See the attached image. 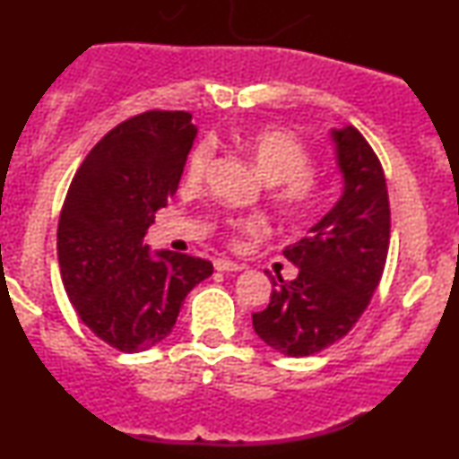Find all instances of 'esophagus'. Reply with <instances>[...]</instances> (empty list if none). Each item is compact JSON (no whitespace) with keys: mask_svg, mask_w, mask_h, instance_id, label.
I'll use <instances>...</instances> for the list:
<instances>
[{"mask_svg":"<svg viewBox=\"0 0 459 459\" xmlns=\"http://www.w3.org/2000/svg\"><path fill=\"white\" fill-rule=\"evenodd\" d=\"M215 270L218 272H241L244 270V265H239V263L235 261H229V259H218L213 263Z\"/></svg>","mask_w":459,"mask_h":459,"instance_id":"obj_1","label":"esophagus"}]
</instances>
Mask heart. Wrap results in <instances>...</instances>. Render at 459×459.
<instances>
[{
  "mask_svg": "<svg viewBox=\"0 0 459 459\" xmlns=\"http://www.w3.org/2000/svg\"><path fill=\"white\" fill-rule=\"evenodd\" d=\"M239 146L252 157L261 175L273 183L272 196L282 215L296 222L317 215L325 203V186L315 175L308 146L293 131L278 127L252 131L239 138ZM213 157L215 144L212 138L198 140L192 146L183 168V181L187 187H198L207 178ZM226 229H229L230 244L237 247L244 244L246 235L265 233V226L256 220H239V222L230 220Z\"/></svg>",
  "mask_w": 459,
  "mask_h": 459,
  "instance_id": "b5f03b06",
  "label": "heart"
}]
</instances>
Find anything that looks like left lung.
<instances>
[{
  "instance_id": "8db88e82",
  "label": "left lung",
  "mask_w": 459,
  "mask_h": 459,
  "mask_svg": "<svg viewBox=\"0 0 459 459\" xmlns=\"http://www.w3.org/2000/svg\"><path fill=\"white\" fill-rule=\"evenodd\" d=\"M345 192L310 235L284 256L299 267L296 281L272 276L255 332L284 356L302 358L334 345L356 325L382 281L391 241V207L382 163L356 127L332 131Z\"/></svg>"
}]
</instances>
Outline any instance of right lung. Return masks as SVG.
Listing matches in <instances>:
<instances>
[{
  "mask_svg": "<svg viewBox=\"0 0 459 459\" xmlns=\"http://www.w3.org/2000/svg\"><path fill=\"white\" fill-rule=\"evenodd\" d=\"M196 138L192 114L149 109L103 135L77 168L57 224V261L79 319L114 350H149L175 328L212 261L142 244L175 196Z\"/></svg>",
  "mask_w": 459,
  "mask_h": 459,
  "instance_id": "1",
  "label": "right lung"
}]
</instances>
